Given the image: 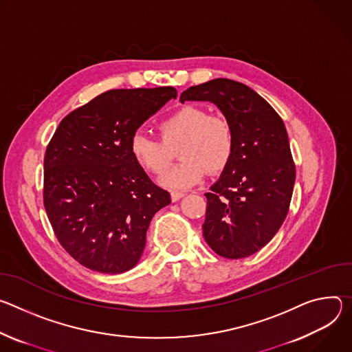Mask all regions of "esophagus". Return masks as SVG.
<instances>
[{"label":"esophagus","mask_w":352,"mask_h":352,"mask_svg":"<svg viewBox=\"0 0 352 352\" xmlns=\"http://www.w3.org/2000/svg\"><path fill=\"white\" fill-rule=\"evenodd\" d=\"M182 197H184V192H182V191H172L170 192V199H172L173 203L179 201Z\"/></svg>","instance_id":"1"}]
</instances>
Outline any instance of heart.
Masks as SVG:
<instances>
[{
	"instance_id": "obj_1",
	"label": "heart",
	"mask_w": 352,
	"mask_h": 352,
	"mask_svg": "<svg viewBox=\"0 0 352 352\" xmlns=\"http://www.w3.org/2000/svg\"><path fill=\"white\" fill-rule=\"evenodd\" d=\"M161 138L137 131L131 135L129 149L135 164L151 175H161L169 164L170 152L180 141L177 156L182 160L170 168L160 184L169 190H187L203 180L207 169L223 170L235 151V134L222 116L210 114L204 107L186 104L166 116L160 123Z\"/></svg>"
}]
</instances>
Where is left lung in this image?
Listing matches in <instances>:
<instances>
[{
    "label": "left lung",
    "mask_w": 352,
    "mask_h": 352,
    "mask_svg": "<svg viewBox=\"0 0 352 352\" xmlns=\"http://www.w3.org/2000/svg\"><path fill=\"white\" fill-rule=\"evenodd\" d=\"M186 100L214 103L235 134L229 165L206 192L204 239L225 258L252 256L274 238L289 210L295 165L284 122L257 92L226 78L186 89Z\"/></svg>",
    "instance_id": "1"
}]
</instances>
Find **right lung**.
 Returning <instances> with one entry per match:
<instances>
[{
    "mask_svg": "<svg viewBox=\"0 0 352 352\" xmlns=\"http://www.w3.org/2000/svg\"><path fill=\"white\" fill-rule=\"evenodd\" d=\"M177 92L111 89L61 120L45 155L43 201L61 246L78 263L122 274L141 258L152 217L170 204L130 155V138Z\"/></svg>",
    "mask_w": 352,
    "mask_h": 352,
    "instance_id": "add662e5",
    "label": "right lung"
}]
</instances>
